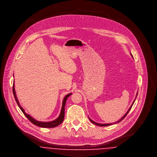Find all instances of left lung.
I'll return each mask as SVG.
<instances>
[{
    "mask_svg": "<svg viewBox=\"0 0 157 157\" xmlns=\"http://www.w3.org/2000/svg\"><path fill=\"white\" fill-rule=\"evenodd\" d=\"M131 56H132V55H131ZM133 57V56H132ZM137 95H138V92L136 93V97H137ZM135 101V99H134V102H133V103H132V104L131 105V106H130V108H129V109L128 110V111H127V113L120 119V120H118V121H117V122H114V123H111V124H99V123H97V122H94V121H92V120H91L90 118V117H89V119H90V121L92 122V123H93V124H95L96 125H98V126H99V127H106V126H109V125H111L112 124H117V123H119L122 120H124V118L127 116V114H128V113L129 112V111H130V109H131V108H132V105L134 104V103Z\"/></svg>",
    "mask_w": 157,
    "mask_h": 157,
    "instance_id": "8db88e82",
    "label": "left lung"
}]
</instances>
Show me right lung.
<instances>
[{"instance_id": "obj_1", "label": "right lung", "mask_w": 157, "mask_h": 157, "mask_svg": "<svg viewBox=\"0 0 157 157\" xmlns=\"http://www.w3.org/2000/svg\"><path fill=\"white\" fill-rule=\"evenodd\" d=\"M12 89H13V94L15 101H16L17 104L19 106V107L21 109V111H22L23 114L26 117V118L29 120L32 124H33L34 125H35L36 126L42 127V128H54V127H57V126L59 125L60 124L62 123L63 119H64V117H65V104H66L67 98L69 97L70 95H71L72 93H70V94H67L63 98V102H62V108H61V111H60L59 116L58 117V118L57 119H56V120H54V121H50V122H40V121H37L36 120H35L34 118H33L31 116H30L29 114L26 113L24 109L21 106V105L19 104V102L18 101V99H17V97H16V95L14 83H13V85Z\"/></svg>"}]
</instances>
